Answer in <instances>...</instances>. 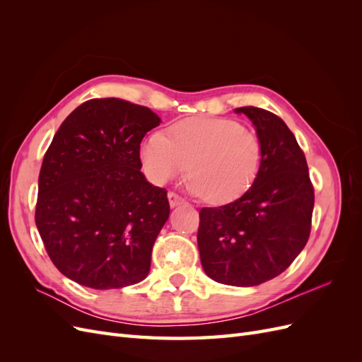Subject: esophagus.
Masks as SVG:
<instances>
[{"label":"esophagus","mask_w":362,"mask_h":362,"mask_svg":"<svg viewBox=\"0 0 362 362\" xmlns=\"http://www.w3.org/2000/svg\"><path fill=\"white\" fill-rule=\"evenodd\" d=\"M168 198H169V204H170V206H172V208H173V206H178V205H181V204H184V202H185V201L181 198L180 194L173 193V192H169Z\"/></svg>","instance_id":"esophagus-1"}]
</instances>
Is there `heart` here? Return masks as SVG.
<instances>
[{
  "mask_svg": "<svg viewBox=\"0 0 362 362\" xmlns=\"http://www.w3.org/2000/svg\"><path fill=\"white\" fill-rule=\"evenodd\" d=\"M146 177L164 184L189 164L190 187L211 204H228L255 182L262 145L254 129L226 117H190L164 134L149 136L140 146Z\"/></svg>",
  "mask_w": 362,
  "mask_h": 362,
  "instance_id": "obj_1",
  "label": "heart"
}]
</instances>
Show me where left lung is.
I'll use <instances>...</instances> for the list:
<instances>
[{
  "instance_id": "left-lung-1",
  "label": "left lung",
  "mask_w": 362,
  "mask_h": 362,
  "mask_svg": "<svg viewBox=\"0 0 362 362\" xmlns=\"http://www.w3.org/2000/svg\"><path fill=\"white\" fill-rule=\"evenodd\" d=\"M235 112L255 125L262 164L242 198L199 211L198 247L211 279L254 287L281 275L308 242L314 187L303 151L279 116L258 107Z\"/></svg>"
}]
</instances>
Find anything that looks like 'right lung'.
I'll return each instance as SVG.
<instances>
[{
    "instance_id": "1",
    "label": "right lung",
    "mask_w": 362,
    "mask_h": 362,
    "mask_svg": "<svg viewBox=\"0 0 362 362\" xmlns=\"http://www.w3.org/2000/svg\"><path fill=\"white\" fill-rule=\"evenodd\" d=\"M160 122L119 98L86 101L63 120L42 161L35 221L64 276L95 290L148 276L170 206L140 172V144Z\"/></svg>"
}]
</instances>
